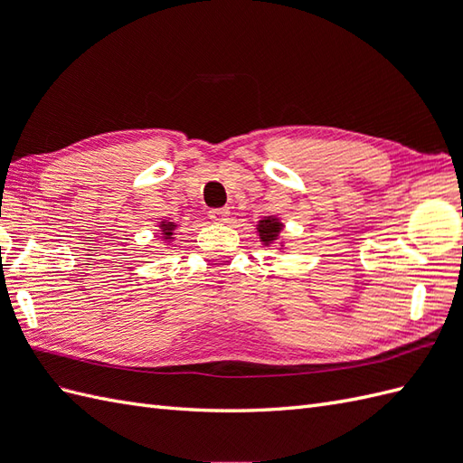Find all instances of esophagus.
Listing matches in <instances>:
<instances>
[{
  "label": "esophagus",
  "mask_w": 463,
  "mask_h": 463,
  "mask_svg": "<svg viewBox=\"0 0 463 463\" xmlns=\"http://www.w3.org/2000/svg\"><path fill=\"white\" fill-rule=\"evenodd\" d=\"M208 216L214 223H226L230 218V210L228 208H214V210H210Z\"/></svg>",
  "instance_id": "34e87169"
}]
</instances>
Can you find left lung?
<instances>
[{
    "instance_id": "left-lung-1",
    "label": "left lung",
    "mask_w": 463,
    "mask_h": 463,
    "mask_svg": "<svg viewBox=\"0 0 463 463\" xmlns=\"http://www.w3.org/2000/svg\"><path fill=\"white\" fill-rule=\"evenodd\" d=\"M282 230H284V223L279 222V218H276V216H264L257 223V235L264 247H270L272 243H277ZM278 247L284 249V243L280 241Z\"/></svg>"
}]
</instances>
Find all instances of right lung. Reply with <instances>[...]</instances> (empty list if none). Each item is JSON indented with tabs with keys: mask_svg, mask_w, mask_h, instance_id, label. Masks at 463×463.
I'll list each match as a JSON object with an SVG mask.
<instances>
[{
	"mask_svg": "<svg viewBox=\"0 0 463 463\" xmlns=\"http://www.w3.org/2000/svg\"><path fill=\"white\" fill-rule=\"evenodd\" d=\"M158 232H160V237L164 241H167V243H172L174 241V232H175V228H177V223L175 222H172V220H162L160 223H158Z\"/></svg>",
	"mask_w": 463,
	"mask_h": 463,
	"instance_id": "obj_1",
	"label": "right lung"
}]
</instances>
